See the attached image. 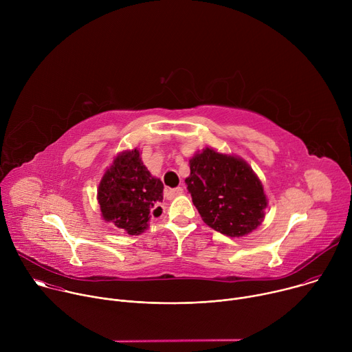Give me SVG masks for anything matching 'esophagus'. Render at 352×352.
<instances>
[{
  "label": "esophagus",
  "instance_id": "1",
  "mask_svg": "<svg viewBox=\"0 0 352 352\" xmlns=\"http://www.w3.org/2000/svg\"><path fill=\"white\" fill-rule=\"evenodd\" d=\"M184 193V189L182 188H174V189H166V192H164V195H166V197L167 199H174V197H177V196H179V195H182Z\"/></svg>",
  "mask_w": 352,
  "mask_h": 352
}]
</instances>
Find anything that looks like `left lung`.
<instances>
[{
	"label": "left lung",
	"mask_w": 352,
	"mask_h": 352,
	"mask_svg": "<svg viewBox=\"0 0 352 352\" xmlns=\"http://www.w3.org/2000/svg\"><path fill=\"white\" fill-rule=\"evenodd\" d=\"M185 179L202 220L227 236H245L265 219L263 185L241 157L206 147L189 160Z\"/></svg>",
	"instance_id": "1"
}]
</instances>
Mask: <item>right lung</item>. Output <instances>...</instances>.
Masks as SVG:
<instances>
[{"instance_id":"add662e5","label":"right lung","mask_w":352,"mask_h":352,"mask_svg":"<svg viewBox=\"0 0 352 352\" xmlns=\"http://www.w3.org/2000/svg\"><path fill=\"white\" fill-rule=\"evenodd\" d=\"M163 182L148 173L138 148L120 153L104 173L97 200L106 221L129 235H139L148 220L162 214Z\"/></svg>"}]
</instances>
